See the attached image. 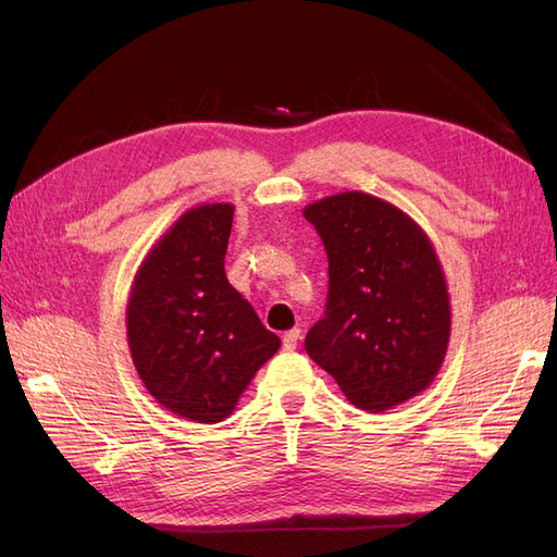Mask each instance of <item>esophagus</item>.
<instances>
[{
  "label": "esophagus",
  "instance_id": "1",
  "mask_svg": "<svg viewBox=\"0 0 557 557\" xmlns=\"http://www.w3.org/2000/svg\"><path fill=\"white\" fill-rule=\"evenodd\" d=\"M297 342H299V330L293 327L283 334V348L285 350H295L297 348Z\"/></svg>",
  "mask_w": 557,
  "mask_h": 557
}]
</instances>
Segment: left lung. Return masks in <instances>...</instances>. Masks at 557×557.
<instances>
[{
  "label": "left lung",
  "mask_w": 557,
  "mask_h": 557,
  "mask_svg": "<svg viewBox=\"0 0 557 557\" xmlns=\"http://www.w3.org/2000/svg\"><path fill=\"white\" fill-rule=\"evenodd\" d=\"M305 218L330 262L325 313L305 339L309 358L362 411L420 395L450 336L444 269L428 234L391 201L358 190L313 201Z\"/></svg>",
  "instance_id": "1"
}]
</instances>
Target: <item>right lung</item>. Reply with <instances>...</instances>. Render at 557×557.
Segmentation results:
<instances>
[{
  "label": "right lung",
  "mask_w": 557,
  "mask_h": 557,
  "mask_svg": "<svg viewBox=\"0 0 557 557\" xmlns=\"http://www.w3.org/2000/svg\"><path fill=\"white\" fill-rule=\"evenodd\" d=\"M234 207L185 211L148 250L127 301V344L146 391L195 423L225 420L281 339L225 276Z\"/></svg>",
  "instance_id": "1"
}]
</instances>
